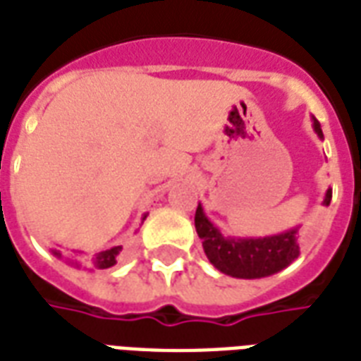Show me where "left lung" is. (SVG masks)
<instances>
[{"label":"left lung","mask_w":361,"mask_h":361,"mask_svg":"<svg viewBox=\"0 0 361 361\" xmlns=\"http://www.w3.org/2000/svg\"><path fill=\"white\" fill-rule=\"evenodd\" d=\"M314 130L320 137V123L314 119ZM331 202V189H327L324 204ZM195 227L202 238L206 257L224 274L235 279H263L282 271L299 257L297 231L291 229L280 235L263 236V238H231L219 233L217 227L206 217L199 204L195 214Z\"/></svg>","instance_id":"1"}]
</instances>
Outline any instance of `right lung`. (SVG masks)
<instances>
[{
  "instance_id": "add662e5",
  "label": "right lung",
  "mask_w": 361,
  "mask_h": 361,
  "mask_svg": "<svg viewBox=\"0 0 361 361\" xmlns=\"http://www.w3.org/2000/svg\"><path fill=\"white\" fill-rule=\"evenodd\" d=\"M147 216H144V219ZM121 250L123 246H115L109 247V250H104V252H98V254L90 255V257H85V263L90 267H94V269H109V267H114L117 263V257H119ZM52 254L56 255V257H62L59 250H52ZM75 265H79L75 261Z\"/></svg>"
}]
</instances>
